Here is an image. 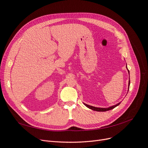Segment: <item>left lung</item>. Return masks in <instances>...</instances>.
<instances>
[{
    "label": "left lung",
    "instance_id": "left-lung-1",
    "mask_svg": "<svg viewBox=\"0 0 148 148\" xmlns=\"http://www.w3.org/2000/svg\"><path fill=\"white\" fill-rule=\"evenodd\" d=\"M126 67H127V66H126ZM128 73H129V70H128ZM130 80H129L128 88H129V87H130ZM120 104V102L118 103L117 104H116V105H115V106L110 107H109V108H98V107H93V106H89V105L84 104H84L85 106H86V107H88V108L91 109H92V110H93L98 111V112H105V111H107V110H111V109H113L114 108H115V107H117V106H119Z\"/></svg>",
    "mask_w": 148,
    "mask_h": 148
}]
</instances>
